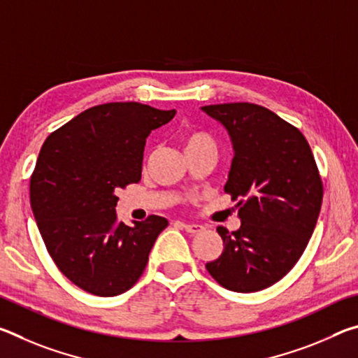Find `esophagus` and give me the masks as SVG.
Returning <instances> with one entry per match:
<instances>
[{
  "instance_id": "esophagus-1",
  "label": "esophagus",
  "mask_w": 358,
  "mask_h": 358,
  "mask_svg": "<svg viewBox=\"0 0 358 358\" xmlns=\"http://www.w3.org/2000/svg\"><path fill=\"white\" fill-rule=\"evenodd\" d=\"M181 226H183V229L186 230L187 234H199V232H202V230H203V226H201V224L181 222Z\"/></svg>"
}]
</instances>
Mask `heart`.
Listing matches in <instances>:
<instances>
[{
    "instance_id": "obj_1",
    "label": "heart",
    "mask_w": 358,
    "mask_h": 358,
    "mask_svg": "<svg viewBox=\"0 0 358 358\" xmlns=\"http://www.w3.org/2000/svg\"><path fill=\"white\" fill-rule=\"evenodd\" d=\"M185 151L199 150V148H216L215 138L205 131H187L183 136Z\"/></svg>"
}]
</instances>
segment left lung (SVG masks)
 I'll use <instances>...</instances> for the list:
<instances>
[{
  "label": "left lung",
  "mask_w": 358,
  "mask_h": 358,
  "mask_svg": "<svg viewBox=\"0 0 358 358\" xmlns=\"http://www.w3.org/2000/svg\"><path fill=\"white\" fill-rule=\"evenodd\" d=\"M234 147L224 191L238 201L241 226L221 235L224 251L207 270L222 287L257 292L286 276L316 227L322 180L305 136L268 108L250 102L205 106Z\"/></svg>",
  "instance_id": "left-lung-1"
}]
</instances>
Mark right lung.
I'll use <instances>...</instances> for the list:
<instances>
[{
  "label": "right lung",
  "mask_w": 358,
  "mask_h": 358,
  "mask_svg": "<svg viewBox=\"0 0 358 358\" xmlns=\"http://www.w3.org/2000/svg\"><path fill=\"white\" fill-rule=\"evenodd\" d=\"M175 113L108 102L77 115L42 145L29 183L33 215L53 262L85 292L115 296L129 290L169 226L156 215L126 226L115 207L117 192L141 181L150 132Z\"/></svg>",
  "instance_id": "1"
}]
</instances>
